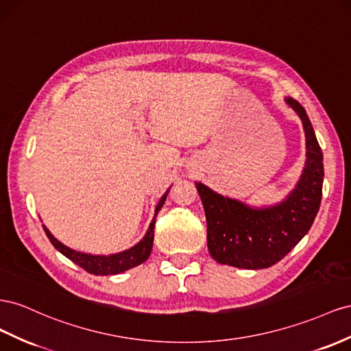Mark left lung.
Wrapping results in <instances>:
<instances>
[{"mask_svg":"<svg viewBox=\"0 0 351 351\" xmlns=\"http://www.w3.org/2000/svg\"><path fill=\"white\" fill-rule=\"evenodd\" d=\"M287 105L301 119L306 136V165L292 192L279 204L251 206L196 182L206 217L211 257L238 269H267L280 261L310 230L320 206L324 155L307 113L297 100Z\"/></svg>","mask_w":351,"mask_h":351,"instance_id":"1","label":"left lung"}]
</instances>
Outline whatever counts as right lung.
I'll return each mask as SVG.
<instances>
[{"label":"right lung","instance_id":"add662e5","mask_svg":"<svg viewBox=\"0 0 351 351\" xmlns=\"http://www.w3.org/2000/svg\"><path fill=\"white\" fill-rule=\"evenodd\" d=\"M168 192H169V189L162 195V197L159 199V202L155 208V215H154L152 221H150V224H149V229L145 233L143 239L137 242L134 246H131L130 250H125L122 252L109 254V255H93V254L80 252V251H75V250L69 248V246H66L60 241L56 239L45 226H44V232L47 236H49V239L56 250L62 252L66 258H69L75 264H78L80 267L87 270L91 274H97V276H109V274H118L122 271H127L132 267L140 266L141 263H145L149 258L150 252H152L154 233H155L154 229H155V223H156V215H158L160 208H162Z\"/></svg>","mask_w":351,"mask_h":351}]
</instances>
